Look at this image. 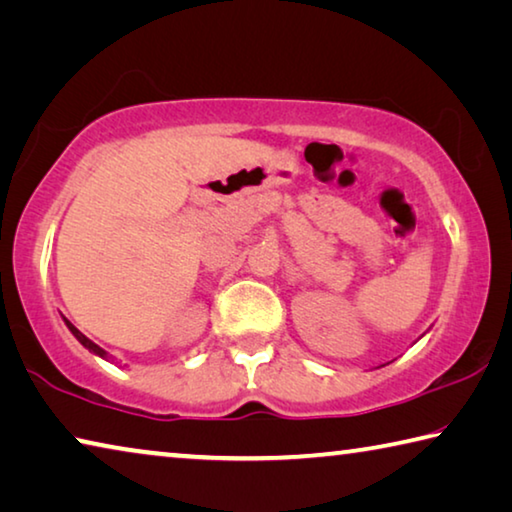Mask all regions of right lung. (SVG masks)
<instances>
[{
	"mask_svg": "<svg viewBox=\"0 0 512 512\" xmlns=\"http://www.w3.org/2000/svg\"><path fill=\"white\" fill-rule=\"evenodd\" d=\"M65 323H67V327H69V332H72V334L76 336V339H79V341L85 345V348H88V350H90V352H94V354H99V357H106V352H103L97 343H92V341L88 339V336L81 334L79 329H76L72 323H69V320H65Z\"/></svg>",
	"mask_w": 512,
	"mask_h": 512,
	"instance_id": "obj_1",
	"label": "right lung"
}]
</instances>
